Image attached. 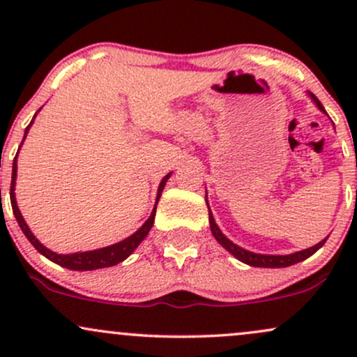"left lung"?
<instances>
[{
  "mask_svg": "<svg viewBox=\"0 0 357 357\" xmlns=\"http://www.w3.org/2000/svg\"><path fill=\"white\" fill-rule=\"evenodd\" d=\"M309 96L312 97V100L315 102V105H317V107L321 109L324 114H327L326 109L322 107V104H321V102H319L317 97H315L314 93H310V92H309ZM208 210H210V208H208ZM210 228H211L213 236H215V238L218 240V243L221 245V247L227 248L233 257L238 258V260L243 261V264L252 265V267H264V268H282V267H290V265H294V264H298V261L305 260V258H309L310 255H314V253L317 252V250L321 248L322 245L326 243V240H327V238H324L322 241H319L317 245H314V247L301 250V252H296V253H290V255H260V253L248 252V250L241 248V247H238V245H235V243H233V241L228 240L227 236H225L223 233H221V230L218 228V225L215 223V218H213L211 211H210Z\"/></svg>",
  "mask_w": 357,
  "mask_h": 357,
  "instance_id": "left-lung-1",
  "label": "left lung"
}]
</instances>
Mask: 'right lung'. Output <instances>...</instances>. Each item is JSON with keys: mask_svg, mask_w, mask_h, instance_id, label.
Listing matches in <instances>:
<instances>
[{"mask_svg": "<svg viewBox=\"0 0 357 357\" xmlns=\"http://www.w3.org/2000/svg\"><path fill=\"white\" fill-rule=\"evenodd\" d=\"M31 124H33V121L30 122V126H28L26 130H24V137H26L28 129H30ZM24 137H23V141H24ZM16 155H18V154H16ZM169 176H171V173L166 174L165 178H162L161 184H159L158 198H155V206H158L159 196H161L162 190H165V184H166L167 179H169ZM15 181H16V158H15V161H13V174H11V188H10L11 208H13L15 218H16V221H18L20 228H22V231L24 233V236H26V238L30 240V243L33 245V247L38 250V252L42 253L43 257H47L48 260H52V261H55V264H59L60 267L70 268V270H79V272H84V270L105 268V267H112V265L121 264L122 260H126V258L129 257L130 253H132L134 250L139 247V243H141V241L146 238L147 233H149L151 228H153L154 216H155V206H154L153 213H151L149 218H147L146 223L142 225V227L139 228V230L134 233V235L127 236L126 240L119 241V243L110 245V247L99 248V250H92V252H79V253H70V255H60V253H55V252H52V250H48L47 247H43V245L40 243L38 240H36V236L33 235V233L30 231L28 225L24 223L22 213H20L18 206H16Z\"/></svg>", "mask_w": 357, "mask_h": 357, "instance_id": "1", "label": "right lung"}]
</instances>
